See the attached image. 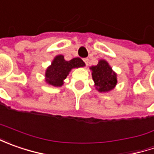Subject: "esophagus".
<instances>
[{
    "label": "esophagus",
    "mask_w": 154,
    "mask_h": 154,
    "mask_svg": "<svg viewBox=\"0 0 154 154\" xmlns=\"http://www.w3.org/2000/svg\"><path fill=\"white\" fill-rule=\"evenodd\" d=\"M83 61H84V62L86 63V65L87 66L88 63H89V59H88V58H85V59H83Z\"/></svg>",
    "instance_id": "34e87169"
}]
</instances>
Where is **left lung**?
<instances>
[{
  "mask_svg": "<svg viewBox=\"0 0 154 154\" xmlns=\"http://www.w3.org/2000/svg\"><path fill=\"white\" fill-rule=\"evenodd\" d=\"M95 87L100 92L111 91L117 83L116 74L105 60H99L96 66L90 68Z\"/></svg>",
  "mask_w": 154,
  "mask_h": 154,
  "instance_id": "1",
  "label": "left lung"
}]
</instances>
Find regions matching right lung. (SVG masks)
Here are the masks:
<instances>
[{
  "mask_svg": "<svg viewBox=\"0 0 154 154\" xmlns=\"http://www.w3.org/2000/svg\"><path fill=\"white\" fill-rule=\"evenodd\" d=\"M84 66L85 62L79 57L66 61L62 55H58L54 58L51 66L46 69L45 81L51 86H62L63 80L67 78L71 69Z\"/></svg>",
  "mask_w": 154,
  "mask_h": 154,
  "instance_id": "1",
  "label": "right lung"
}]
</instances>
